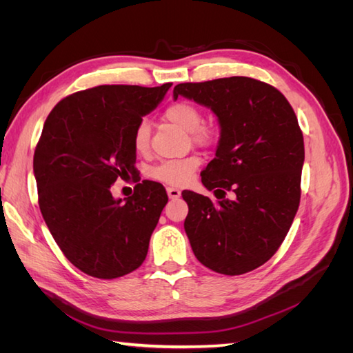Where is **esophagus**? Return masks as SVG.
<instances>
[{
	"label": "esophagus",
	"instance_id": "34e87169",
	"mask_svg": "<svg viewBox=\"0 0 353 353\" xmlns=\"http://www.w3.org/2000/svg\"><path fill=\"white\" fill-rule=\"evenodd\" d=\"M168 196H169V199H172V200H176V199H179L181 197V191L178 190V188H175V187H168Z\"/></svg>",
	"mask_w": 353,
	"mask_h": 353
}]
</instances>
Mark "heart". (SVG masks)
<instances>
[{
    "label": "heart",
    "mask_w": 353,
    "mask_h": 353,
    "mask_svg": "<svg viewBox=\"0 0 353 353\" xmlns=\"http://www.w3.org/2000/svg\"><path fill=\"white\" fill-rule=\"evenodd\" d=\"M163 116L168 122L174 123L184 132H188L191 141L194 144L210 145L216 141L218 130L215 126L203 123V113L194 103H172L168 105ZM132 148L140 156L150 152V126H148L145 121H141L135 126L132 135ZM199 166L200 159L197 156L166 160V162L153 168L152 176L157 181H162L165 184L183 187L191 183Z\"/></svg>",
    "instance_id": "1"
}]
</instances>
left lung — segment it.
Wrapping results in <instances>:
<instances>
[{
	"label": "left lung",
	"mask_w": 353,
	"mask_h": 353,
	"mask_svg": "<svg viewBox=\"0 0 353 353\" xmlns=\"http://www.w3.org/2000/svg\"><path fill=\"white\" fill-rule=\"evenodd\" d=\"M178 95L206 105L221 126L216 157L201 172L221 200L183 191L191 249L223 275L259 268L279 250L301 203L305 145L294 110L272 85L245 77L178 83Z\"/></svg>",
	"instance_id": "1"
}]
</instances>
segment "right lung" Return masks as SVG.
Listing matches in <instances>:
<instances>
[{
  "label": "right lung",
  "instance_id": "add662e5",
  "mask_svg": "<svg viewBox=\"0 0 353 353\" xmlns=\"http://www.w3.org/2000/svg\"><path fill=\"white\" fill-rule=\"evenodd\" d=\"M170 85L78 91L56 104L42 128L34 154L42 218L63 254L95 279H119L141 266L168 203L154 181L137 184L123 201L110 187L117 178L137 176L135 126Z\"/></svg>",
  "mask_w": 353,
  "mask_h": 353
}]
</instances>
